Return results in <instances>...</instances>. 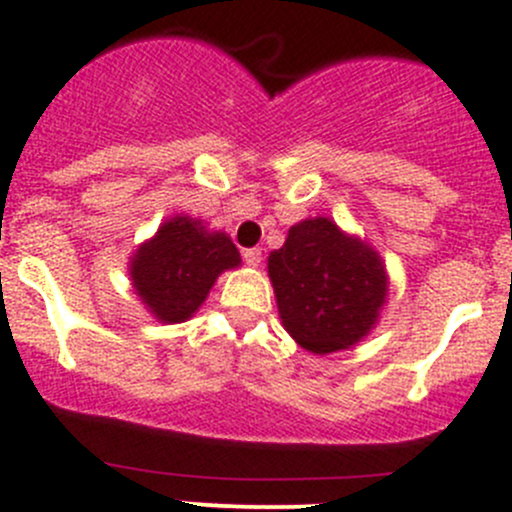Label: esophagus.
<instances>
[{"mask_svg":"<svg viewBox=\"0 0 512 512\" xmlns=\"http://www.w3.org/2000/svg\"><path fill=\"white\" fill-rule=\"evenodd\" d=\"M242 257H245V262L250 267H257L262 262V250L260 247H250V250H245L242 252Z\"/></svg>","mask_w":512,"mask_h":512,"instance_id":"34e87169","label":"esophagus"}]
</instances>
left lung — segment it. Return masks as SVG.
Masks as SVG:
<instances>
[{
    "mask_svg": "<svg viewBox=\"0 0 512 512\" xmlns=\"http://www.w3.org/2000/svg\"><path fill=\"white\" fill-rule=\"evenodd\" d=\"M277 310L292 340L315 355L345 350L375 327L385 297V262L327 217L290 227L267 257Z\"/></svg>",
    "mask_w": 512,
    "mask_h": 512,
    "instance_id": "8db88e82",
    "label": "left lung"
}]
</instances>
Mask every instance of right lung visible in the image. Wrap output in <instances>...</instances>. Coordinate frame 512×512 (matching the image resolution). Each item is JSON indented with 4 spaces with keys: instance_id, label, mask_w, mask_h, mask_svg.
I'll use <instances>...</instances> for the list:
<instances>
[{
    "instance_id": "right-lung-1",
    "label": "right lung",
    "mask_w": 512,
    "mask_h": 512,
    "mask_svg": "<svg viewBox=\"0 0 512 512\" xmlns=\"http://www.w3.org/2000/svg\"><path fill=\"white\" fill-rule=\"evenodd\" d=\"M240 262V252L225 232H210L202 220L177 215L137 247L130 277L147 310L172 325L190 320L217 277Z\"/></svg>"
}]
</instances>
